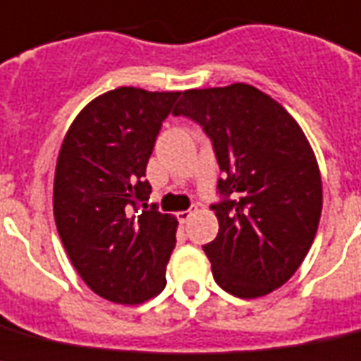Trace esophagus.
Masks as SVG:
<instances>
[{
  "instance_id": "esophagus-1",
  "label": "esophagus",
  "mask_w": 361,
  "mask_h": 361,
  "mask_svg": "<svg viewBox=\"0 0 361 361\" xmlns=\"http://www.w3.org/2000/svg\"><path fill=\"white\" fill-rule=\"evenodd\" d=\"M192 214H194V210L190 209V210H180V212H178L177 214V218H178V221H180V224H186V221L190 220V218H192Z\"/></svg>"
}]
</instances>
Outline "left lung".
I'll list each match as a JSON object with an SVG mask.
<instances>
[{"label": "left lung", "mask_w": 361, "mask_h": 361, "mask_svg": "<svg viewBox=\"0 0 361 361\" xmlns=\"http://www.w3.org/2000/svg\"><path fill=\"white\" fill-rule=\"evenodd\" d=\"M173 115L203 126L224 173L212 204L220 229L203 246L216 283L238 298L272 293L298 270L321 220V171L304 130L247 83L188 89Z\"/></svg>", "instance_id": "1"}]
</instances>
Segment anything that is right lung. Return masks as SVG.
I'll list each match as a JSON object with an SVG mask.
<instances>
[{
	"label": "right lung",
	"instance_id": "right-lung-1",
	"mask_svg": "<svg viewBox=\"0 0 361 361\" xmlns=\"http://www.w3.org/2000/svg\"><path fill=\"white\" fill-rule=\"evenodd\" d=\"M178 91L117 87L76 115L54 177V218L66 255L93 293L135 305L166 287L175 216L147 204V162Z\"/></svg>",
	"mask_w": 361,
	"mask_h": 361
}]
</instances>
